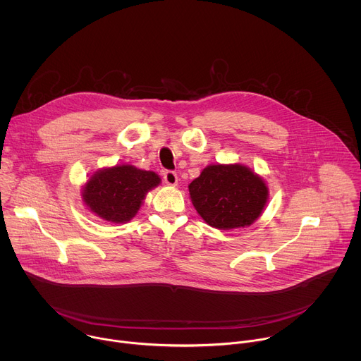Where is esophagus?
<instances>
[{
    "mask_svg": "<svg viewBox=\"0 0 361 361\" xmlns=\"http://www.w3.org/2000/svg\"><path fill=\"white\" fill-rule=\"evenodd\" d=\"M164 182L169 186H176L178 183V175L173 171H165L164 172Z\"/></svg>",
    "mask_w": 361,
    "mask_h": 361,
    "instance_id": "esophagus-1",
    "label": "esophagus"
}]
</instances>
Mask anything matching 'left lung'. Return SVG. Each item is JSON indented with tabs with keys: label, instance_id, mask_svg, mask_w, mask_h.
Here are the masks:
<instances>
[{
	"label": "left lung",
	"instance_id": "8db88e82",
	"mask_svg": "<svg viewBox=\"0 0 361 361\" xmlns=\"http://www.w3.org/2000/svg\"><path fill=\"white\" fill-rule=\"evenodd\" d=\"M190 199L200 216L216 229L253 224L268 197L264 180L243 165H209L189 185Z\"/></svg>",
	"mask_w": 361,
	"mask_h": 361
}]
</instances>
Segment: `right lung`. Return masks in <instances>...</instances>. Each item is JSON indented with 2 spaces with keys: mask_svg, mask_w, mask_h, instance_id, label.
<instances>
[{
  "mask_svg": "<svg viewBox=\"0 0 361 361\" xmlns=\"http://www.w3.org/2000/svg\"><path fill=\"white\" fill-rule=\"evenodd\" d=\"M158 175L132 165H116L93 175L83 190V200L93 212L119 224L136 215L146 193L159 183Z\"/></svg>",
  "mask_w": 361,
  "mask_h": 361,
  "instance_id": "obj_1",
  "label": "right lung"
}]
</instances>
